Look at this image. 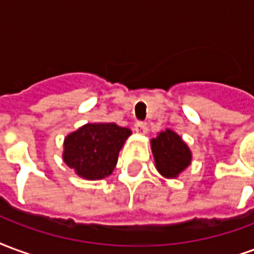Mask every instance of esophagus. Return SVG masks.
Instances as JSON below:
<instances>
[{"mask_svg": "<svg viewBox=\"0 0 254 254\" xmlns=\"http://www.w3.org/2000/svg\"><path fill=\"white\" fill-rule=\"evenodd\" d=\"M147 126H146V123H143V122H136L135 123V131L138 132V134H146L147 132Z\"/></svg>", "mask_w": 254, "mask_h": 254, "instance_id": "1", "label": "esophagus"}]
</instances>
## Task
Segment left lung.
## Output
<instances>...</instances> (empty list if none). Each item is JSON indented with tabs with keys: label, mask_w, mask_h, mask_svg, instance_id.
Listing matches in <instances>:
<instances>
[{
	"label": "left lung",
	"mask_w": 254,
	"mask_h": 254,
	"mask_svg": "<svg viewBox=\"0 0 254 254\" xmlns=\"http://www.w3.org/2000/svg\"><path fill=\"white\" fill-rule=\"evenodd\" d=\"M151 151L157 170L168 179H176L190 165L192 153L190 147L180 135L169 128L158 132L151 139Z\"/></svg>",
	"instance_id": "8db88e82"
}]
</instances>
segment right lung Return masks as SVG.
Instances as JSON below:
<instances>
[{
  "mask_svg": "<svg viewBox=\"0 0 254 254\" xmlns=\"http://www.w3.org/2000/svg\"><path fill=\"white\" fill-rule=\"evenodd\" d=\"M129 135L131 129L116 123H88L64 138V164L86 180L105 179Z\"/></svg>",
  "mask_w": 254,
  "mask_h": 254,
  "instance_id": "add662e5",
  "label": "right lung"
}]
</instances>
